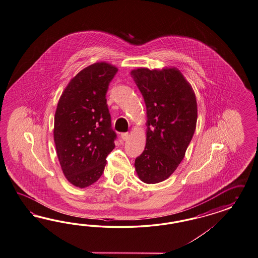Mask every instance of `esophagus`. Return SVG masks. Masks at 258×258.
Wrapping results in <instances>:
<instances>
[{
  "label": "esophagus",
  "instance_id": "esophagus-1",
  "mask_svg": "<svg viewBox=\"0 0 258 258\" xmlns=\"http://www.w3.org/2000/svg\"><path fill=\"white\" fill-rule=\"evenodd\" d=\"M128 138H130V133H125L121 134V139L123 140V141H127Z\"/></svg>",
  "mask_w": 258,
  "mask_h": 258
}]
</instances>
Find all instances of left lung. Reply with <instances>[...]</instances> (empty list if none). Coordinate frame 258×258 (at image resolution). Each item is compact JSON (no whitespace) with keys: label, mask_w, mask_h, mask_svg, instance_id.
Here are the masks:
<instances>
[{"label":"left lung","mask_w":258,"mask_h":258,"mask_svg":"<svg viewBox=\"0 0 258 258\" xmlns=\"http://www.w3.org/2000/svg\"><path fill=\"white\" fill-rule=\"evenodd\" d=\"M147 107V145L135 160L140 179L156 184L167 179L183 160L195 133V92L175 69L132 71Z\"/></svg>","instance_id":"left-lung-1"}]
</instances>
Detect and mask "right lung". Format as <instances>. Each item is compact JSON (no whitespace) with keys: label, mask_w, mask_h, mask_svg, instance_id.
Segmentation results:
<instances>
[{"label":"right lung","mask_w":258,"mask_h":258,"mask_svg":"<svg viewBox=\"0 0 258 258\" xmlns=\"http://www.w3.org/2000/svg\"><path fill=\"white\" fill-rule=\"evenodd\" d=\"M110 63H93L79 72L63 91L54 117V143L67 179L78 188L98 181L114 148L106 94L117 73Z\"/></svg>","instance_id":"right-lung-1"}]
</instances>
